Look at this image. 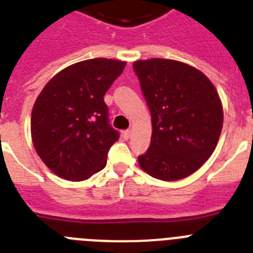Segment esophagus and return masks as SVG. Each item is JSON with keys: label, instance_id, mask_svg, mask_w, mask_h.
I'll list each match as a JSON object with an SVG mask.
<instances>
[{"label": "esophagus", "instance_id": "obj_1", "mask_svg": "<svg viewBox=\"0 0 253 253\" xmlns=\"http://www.w3.org/2000/svg\"><path fill=\"white\" fill-rule=\"evenodd\" d=\"M123 138H124V139H129V138H130V130H129V129L123 131Z\"/></svg>", "mask_w": 253, "mask_h": 253}]
</instances>
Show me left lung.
Wrapping results in <instances>:
<instances>
[{"instance_id":"left-lung-1","label":"left lung","mask_w":253,"mask_h":253,"mask_svg":"<svg viewBox=\"0 0 253 253\" xmlns=\"http://www.w3.org/2000/svg\"><path fill=\"white\" fill-rule=\"evenodd\" d=\"M152 120L150 148L138 163L153 178H187L212 155L223 128V106L210 79L175 60L133 64Z\"/></svg>"}]
</instances>
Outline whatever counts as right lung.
I'll return each instance as SVG.
<instances>
[{
	"instance_id": "1",
	"label": "right lung",
	"mask_w": 253,
	"mask_h": 253,
	"mask_svg": "<svg viewBox=\"0 0 253 253\" xmlns=\"http://www.w3.org/2000/svg\"><path fill=\"white\" fill-rule=\"evenodd\" d=\"M125 64L112 59L77 62L56 74L37 97L30 119L34 148L60 178L82 182L106 166L120 134L110 125L103 96Z\"/></svg>"
}]
</instances>
